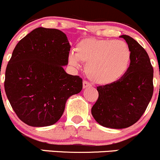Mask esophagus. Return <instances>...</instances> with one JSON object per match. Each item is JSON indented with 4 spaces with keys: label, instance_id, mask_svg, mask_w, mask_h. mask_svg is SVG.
<instances>
[{
    "label": "esophagus",
    "instance_id": "esophagus-1",
    "mask_svg": "<svg viewBox=\"0 0 160 160\" xmlns=\"http://www.w3.org/2000/svg\"><path fill=\"white\" fill-rule=\"evenodd\" d=\"M92 85L89 83V82H86V81H84L83 82V88H86L88 87H91Z\"/></svg>",
    "mask_w": 160,
    "mask_h": 160
}]
</instances>
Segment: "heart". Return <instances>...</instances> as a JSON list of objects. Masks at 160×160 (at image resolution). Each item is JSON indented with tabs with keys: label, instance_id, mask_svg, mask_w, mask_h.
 Returning <instances> with one entry per match:
<instances>
[{
	"label": "heart",
	"instance_id": "b5f03b06",
	"mask_svg": "<svg viewBox=\"0 0 160 160\" xmlns=\"http://www.w3.org/2000/svg\"><path fill=\"white\" fill-rule=\"evenodd\" d=\"M75 51L68 54V62L79 68L85 63V73L98 84H110L127 72L131 61V50L124 41L88 38L81 40Z\"/></svg>",
	"mask_w": 160,
	"mask_h": 160
}]
</instances>
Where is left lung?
<instances>
[{"label": "left lung", "mask_w": 160, "mask_h": 160, "mask_svg": "<svg viewBox=\"0 0 160 160\" xmlns=\"http://www.w3.org/2000/svg\"><path fill=\"white\" fill-rule=\"evenodd\" d=\"M131 50L127 72L113 83L97 87L99 98L92 115L103 127L122 129L142 116L153 94V68L145 49L133 38L122 35Z\"/></svg>", "instance_id": "obj_1"}]
</instances>
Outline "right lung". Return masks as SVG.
Returning <instances> with one entry per match:
<instances>
[{"label":"right lung","instance_id":"1","mask_svg":"<svg viewBox=\"0 0 160 160\" xmlns=\"http://www.w3.org/2000/svg\"><path fill=\"white\" fill-rule=\"evenodd\" d=\"M71 46L61 30L35 28L17 43L5 72L4 89L14 111L32 127L55 124L82 79L66 73Z\"/></svg>","mask_w":160,"mask_h":160}]
</instances>
